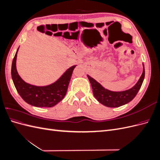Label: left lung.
<instances>
[{
  "instance_id": "8db88e82",
  "label": "left lung",
  "mask_w": 160,
  "mask_h": 160,
  "mask_svg": "<svg viewBox=\"0 0 160 160\" xmlns=\"http://www.w3.org/2000/svg\"><path fill=\"white\" fill-rule=\"evenodd\" d=\"M88 79L93 89V95L99 103L108 108H118L128 103L138 93L145 77V69L143 63V72L139 79L132 88L122 91H113L105 89L99 82L89 75Z\"/></svg>"
}]
</instances>
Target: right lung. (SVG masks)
<instances>
[{
    "mask_svg": "<svg viewBox=\"0 0 160 160\" xmlns=\"http://www.w3.org/2000/svg\"><path fill=\"white\" fill-rule=\"evenodd\" d=\"M12 60L11 67L12 79L15 88L28 104L38 108H52L64 98L71 75L77 65L71 66L54 83L46 86H36L27 83L19 76L16 67L17 52Z\"/></svg>",
    "mask_w": 160,
    "mask_h": 160,
    "instance_id": "add662e5",
    "label": "right lung"
}]
</instances>
